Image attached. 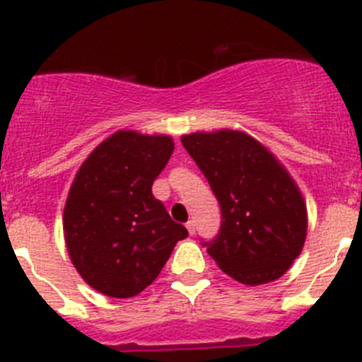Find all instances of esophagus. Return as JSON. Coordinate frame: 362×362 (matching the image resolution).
<instances>
[{
    "label": "esophagus",
    "mask_w": 362,
    "mask_h": 362,
    "mask_svg": "<svg viewBox=\"0 0 362 362\" xmlns=\"http://www.w3.org/2000/svg\"><path fill=\"white\" fill-rule=\"evenodd\" d=\"M187 230H188V233H190V235H194V233H196V223H194V221H188Z\"/></svg>",
    "instance_id": "1"
}]
</instances>
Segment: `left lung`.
<instances>
[{
	"instance_id": "1",
	"label": "left lung",
	"mask_w": 362,
	"mask_h": 362,
	"mask_svg": "<svg viewBox=\"0 0 362 362\" xmlns=\"http://www.w3.org/2000/svg\"><path fill=\"white\" fill-rule=\"evenodd\" d=\"M181 143L219 201L221 232L209 245L217 267L246 286L284 276L308 230L306 201L286 166L243 130L185 134Z\"/></svg>"
}]
</instances>
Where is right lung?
<instances>
[{
    "label": "right lung",
    "mask_w": 362,
    "mask_h": 362,
    "mask_svg": "<svg viewBox=\"0 0 362 362\" xmlns=\"http://www.w3.org/2000/svg\"><path fill=\"white\" fill-rule=\"evenodd\" d=\"M172 152V136L117 130L76 172L63 235L74 268L99 293L116 299L141 293L188 235L152 196L153 179Z\"/></svg>",
    "instance_id": "1"
}]
</instances>
